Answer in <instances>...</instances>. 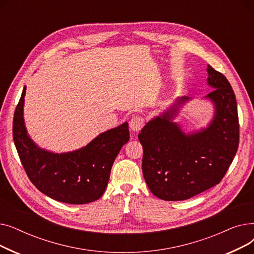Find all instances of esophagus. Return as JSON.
Here are the masks:
<instances>
[{
	"instance_id": "34e87169",
	"label": "esophagus",
	"mask_w": 254,
	"mask_h": 254,
	"mask_svg": "<svg viewBox=\"0 0 254 254\" xmlns=\"http://www.w3.org/2000/svg\"><path fill=\"white\" fill-rule=\"evenodd\" d=\"M144 126V118L141 116H134L129 120V127L132 131H139Z\"/></svg>"
}]
</instances>
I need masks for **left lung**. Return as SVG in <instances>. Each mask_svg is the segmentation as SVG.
<instances>
[{"label": "left lung", "mask_w": 254, "mask_h": 254, "mask_svg": "<svg viewBox=\"0 0 254 254\" xmlns=\"http://www.w3.org/2000/svg\"><path fill=\"white\" fill-rule=\"evenodd\" d=\"M204 99L214 107L206 127L185 131L174 122L190 97H178L138 135L143 146L142 171L150 191L164 201H183L218 184L239 146L237 102L230 82L208 64Z\"/></svg>", "instance_id": "left-lung-1"}]
</instances>
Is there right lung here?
Segmentation results:
<instances>
[{"label":"right lung","mask_w":254,"mask_h":254,"mask_svg":"<svg viewBox=\"0 0 254 254\" xmlns=\"http://www.w3.org/2000/svg\"><path fill=\"white\" fill-rule=\"evenodd\" d=\"M25 90L24 86L13 118V140L26 175L56 201L74 205L97 201L108 185L117 154L129 139L128 124L101 132L79 149L52 152L39 147L28 134L23 118Z\"/></svg>","instance_id":"obj_1"}]
</instances>
